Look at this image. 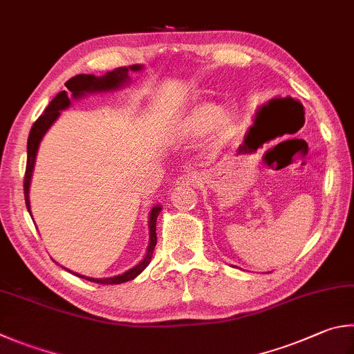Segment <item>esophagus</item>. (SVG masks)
<instances>
[{"label": "esophagus", "mask_w": 354, "mask_h": 354, "mask_svg": "<svg viewBox=\"0 0 354 354\" xmlns=\"http://www.w3.org/2000/svg\"><path fill=\"white\" fill-rule=\"evenodd\" d=\"M203 184V178L198 173H187L176 179L178 187H199Z\"/></svg>", "instance_id": "34e87169"}]
</instances>
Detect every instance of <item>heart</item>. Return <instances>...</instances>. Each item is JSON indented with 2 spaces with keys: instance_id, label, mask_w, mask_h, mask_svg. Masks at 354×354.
Returning <instances> with one entry per match:
<instances>
[{
  "instance_id": "1",
  "label": "heart",
  "mask_w": 354,
  "mask_h": 354,
  "mask_svg": "<svg viewBox=\"0 0 354 354\" xmlns=\"http://www.w3.org/2000/svg\"><path fill=\"white\" fill-rule=\"evenodd\" d=\"M212 130L215 145H226L239 130V115L234 110H223L215 102H203L184 115L175 128L183 139H198Z\"/></svg>"
}]
</instances>
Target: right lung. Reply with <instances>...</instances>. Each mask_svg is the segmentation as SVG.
Masks as SVG:
<instances>
[{
  "label": "right lung",
  "instance_id": "right-lung-1",
  "mask_svg": "<svg viewBox=\"0 0 354 354\" xmlns=\"http://www.w3.org/2000/svg\"><path fill=\"white\" fill-rule=\"evenodd\" d=\"M142 65H133V66H122V68H115L111 73H106L100 77H95L93 74H79L69 79L65 86L68 88V91H62L55 95L53 102L46 106V110L35 120V124L32 125L29 138H28V164H26V176H24V199H26V207H28V212L30 214V201H29V189H30V181H32V173H34V167H35V159H37V153H38V147H40L41 139L44 138V134L48 133V130L53 127L54 122L60 118V114L63 110L71 106V100H79L82 97H85L88 94H97V93H111V91H118V89L124 88L125 85L130 83V73H139L142 71ZM162 210L160 204L155 205L150 210L149 215V234H150V241H149V248H147L145 257L140 260L136 266H133L131 269H128L127 272L120 274V275H114V277H105V279H94V277H86V275H80L77 272H73L74 275L80 279H85L89 281H94V283H100V285H119V283H125V281H130L133 279H136L138 275L144 271V269L150 265L151 261V255L153 250H155L156 246V220L159 212ZM32 216V214H30ZM34 220V218H32Z\"/></svg>",
  "mask_w": 354,
  "mask_h": 354
}]
</instances>
